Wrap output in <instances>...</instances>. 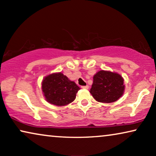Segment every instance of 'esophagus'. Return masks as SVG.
<instances>
[{"instance_id":"1","label":"esophagus","mask_w":156,"mask_h":156,"mask_svg":"<svg viewBox=\"0 0 156 156\" xmlns=\"http://www.w3.org/2000/svg\"><path fill=\"white\" fill-rule=\"evenodd\" d=\"M81 87H82V89H89L88 85H86V86H82Z\"/></svg>"}]
</instances>
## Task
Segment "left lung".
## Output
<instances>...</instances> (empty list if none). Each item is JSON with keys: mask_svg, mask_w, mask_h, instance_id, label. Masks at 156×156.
Instances as JSON below:
<instances>
[{"mask_svg": "<svg viewBox=\"0 0 156 156\" xmlns=\"http://www.w3.org/2000/svg\"><path fill=\"white\" fill-rule=\"evenodd\" d=\"M123 79L116 72L101 70L94 75L90 93L96 101L112 103L122 97L125 89Z\"/></svg>", "mask_w": 156, "mask_h": 156, "instance_id": "obj_1", "label": "left lung"}]
</instances>
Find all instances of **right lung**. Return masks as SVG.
Returning a JSON list of instances; mask_svg holds the SVG:
<instances>
[{"label":"right lung","mask_w":156,"mask_h":156,"mask_svg":"<svg viewBox=\"0 0 156 156\" xmlns=\"http://www.w3.org/2000/svg\"><path fill=\"white\" fill-rule=\"evenodd\" d=\"M80 89L75 82L61 72L49 74L42 82V90L47 101L58 106L73 101Z\"/></svg>","instance_id":"add662e5"}]
</instances>
